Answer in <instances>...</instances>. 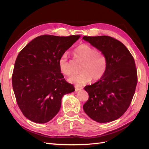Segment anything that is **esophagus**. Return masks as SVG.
<instances>
[{"instance_id": "1", "label": "esophagus", "mask_w": 149, "mask_h": 149, "mask_svg": "<svg viewBox=\"0 0 149 149\" xmlns=\"http://www.w3.org/2000/svg\"><path fill=\"white\" fill-rule=\"evenodd\" d=\"M74 88H75L76 91H79V90H80V89H82L83 87L81 86H80L79 84H76V85H74Z\"/></svg>"}]
</instances>
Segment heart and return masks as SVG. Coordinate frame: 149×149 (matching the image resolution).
<instances>
[{"label":"heart","mask_w":149,"mask_h":149,"mask_svg":"<svg viewBox=\"0 0 149 149\" xmlns=\"http://www.w3.org/2000/svg\"><path fill=\"white\" fill-rule=\"evenodd\" d=\"M74 55L78 59L83 61L79 74H74L70 76V83L85 84L91 79L97 81L104 75L107 67L106 56L97 49L87 44H81L74 50ZM58 65L61 73L65 75H70L71 73L68 55L63 54L58 60Z\"/></svg>","instance_id":"heart-1"}]
</instances>
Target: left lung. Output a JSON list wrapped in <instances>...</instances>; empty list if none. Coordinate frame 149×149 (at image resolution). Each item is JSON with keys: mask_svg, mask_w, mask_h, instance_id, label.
<instances>
[{"mask_svg": "<svg viewBox=\"0 0 149 149\" xmlns=\"http://www.w3.org/2000/svg\"><path fill=\"white\" fill-rule=\"evenodd\" d=\"M106 56L107 67L98 81L86 86L88 100L84 112L97 123L119 119L131 103L137 83V72L131 53L124 45L109 36L83 37Z\"/></svg>", "mask_w": 149, "mask_h": 149, "instance_id": "left-lung-1", "label": "left lung"}]
</instances>
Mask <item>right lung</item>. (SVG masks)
Here are the masks:
<instances>
[{
  "label": "right lung",
  "instance_id": "obj_1",
  "mask_svg": "<svg viewBox=\"0 0 149 149\" xmlns=\"http://www.w3.org/2000/svg\"><path fill=\"white\" fill-rule=\"evenodd\" d=\"M79 37L41 35L18 55L12 87L20 109L31 121L43 124L52 120L60 109L63 96L74 91L61 73L58 60Z\"/></svg>",
  "mask_w": 149,
  "mask_h": 149
}]
</instances>
